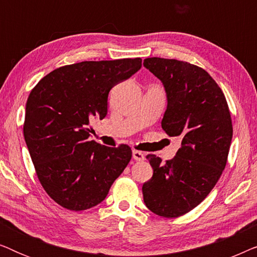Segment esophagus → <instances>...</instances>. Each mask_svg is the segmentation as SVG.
Here are the masks:
<instances>
[{
  "label": "esophagus",
  "mask_w": 257,
  "mask_h": 257,
  "mask_svg": "<svg viewBox=\"0 0 257 257\" xmlns=\"http://www.w3.org/2000/svg\"><path fill=\"white\" fill-rule=\"evenodd\" d=\"M132 156H133V159L137 160V161H142V160L145 159V156H144V153L140 152V151H137V150L132 151Z\"/></svg>",
  "instance_id": "esophagus-1"
}]
</instances>
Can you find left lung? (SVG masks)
<instances>
[{"instance_id": "8db88e82", "label": "left lung", "mask_w": 257, "mask_h": 257, "mask_svg": "<svg viewBox=\"0 0 257 257\" xmlns=\"http://www.w3.org/2000/svg\"><path fill=\"white\" fill-rule=\"evenodd\" d=\"M144 66L166 90L161 127L181 140L177 156L166 163L147 154L153 175L143 185L144 202L151 212L172 219L194 209L216 185L227 164L233 124L226 97L206 70L159 57L144 59Z\"/></svg>"}]
</instances>
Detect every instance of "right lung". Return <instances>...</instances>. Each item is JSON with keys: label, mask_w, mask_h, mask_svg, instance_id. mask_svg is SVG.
Wrapping results in <instances>:
<instances>
[{"label": "right lung", "mask_w": 257, "mask_h": 257, "mask_svg": "<svg viewBox=\"0 0 257 257\" xmlns=\"http://www.w3.org/2000/svg\"><path fill=\"white\" fill-rule=\"evenodd\" d=\"M140 68L142 58L75 63L48 73L31 90L24 139L42 187L63 208L97 206L131 160L128 145L90 140V121L105 118L110 90Z\"/></svg>", "instance_id": "add662e5"}]
</instances>
